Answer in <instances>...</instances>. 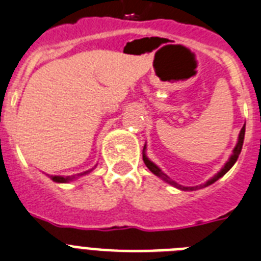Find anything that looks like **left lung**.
<instances>
[{
	"label": "left lung",
	"mask_w": 261,
	"mask_h": 261,
	"mask_svg": "<svg viewBox=\"0 0 261 261\" xmlns=\"http://www.w3.org/2000/svg\"><path fill=\"white\" fill-rule=\"evenodd\" d=\"M244 136H245V125L242 126L241 132H240V136H238V143H237V145H236V148L233 149V155H231L229 161L226 162V165H225V166H223V169H222V170L219 171V173H218L217 175H214L213 178L208 179L207 182L203 184V185H200V187H193V188H191V187H182V185H179V184L174 182V181H173V179H171L170 177H167V175L165 174V173H163V171L161 170V169H159L158 166H156V165H153V163L151 162V161H149V159L147 158V156H145V153H143V161H144L145 166L148 167L149 170L152 171L153 174L158 175V177H161V178H162L163 181H166V182L171 184L173 187L178 188V189H181V191H192V189H200V188H205V187H208V185H211V184H214V182H215V181H217V179H219V178H221V177H223V175H225L226 173H227V171H229L230 169L233 167L234 163L237 162L238 155L241 153L242 144H244Z\"/></svg>",
	"instance_id": "1"
}]
</instances>
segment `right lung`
<instances>
[{
  "instance_id": "obj_1",
  "label": "right lung",
  "mask_w": 261,
  "mask_h": 261,
  "mask_svg": "<svg viewBox=\"0 0 261 261\" xmlns=\"http://www.w3.org/2000/svg\"><path fill=\"white\" fill-rule=\"evenodd\" d=\"M92 170V169H91ZM91 170H87L84 171V173H80V174H77V177H80V175H84V174H88ZM50 178L53 179V181H56V182H68V181H72V179H74V175H68V177H61V175H51Z\"/></svg>"
}]
</instances>
